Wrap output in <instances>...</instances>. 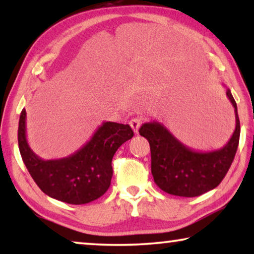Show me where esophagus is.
<instances>
[{"instance_id": "34e87169", "label": "esophagus", "mask_w": 254, "mask_h": 254, "mask_svg": "<svg viewBox=\"0 0 254 254\" xmlns=\"http://www.w3.org/2000/svg\"><path fill=\"white\" fill-rule=\"evenodd\" d=\"M142 121H143V118L142 117H135V118H133V119H130L129 125H130L131 129L134 130L135 134L138 133V129H140Z\"/></svg>"}]
</instances>
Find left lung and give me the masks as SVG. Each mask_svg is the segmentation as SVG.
Masks as SVG:
<instances>
[{
    "mask_svg": "<svg viewBox=\"0 0 254 254\" xmlns=\"http://www.w3.org/2000/svg\"><path fill=\"white\" fill-rule=\"evenodd\" d=\"M227 96L235 109L236 128L228 143L218 150L195 151L177 140L162 124L142 125L138 133L150 144L151 173L162 190L177 196H199L223 180L234 162L241 135L237 104L229 89Z\"/></svg>",
    "mask_w": 254,
    "mask_h": 254,
    "instance_id": "left-lung-1",
    "label": "left lung"
}]
</instances>
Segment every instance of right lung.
Instances as JSON below:
<instances>
[{
    "instance_id": "1",
    "label": "right lung",
    "mask_w": 254,
    "mask_h": 254,
    "mask_svg": "<svg viewBox=\"0 0 254 254\" xmlns=\"http://www.w3.org/2000/svg\"><path fill=\"white\" fill-rule=\"evenodd\" d=\"M133 136L129 125L103 123L79 150L68 157L44 161L26 141V111L19 117L18 147L27 171L45 194L70 204L91 202L109 190L113 156Z\"/></svg>"
}]
</instances>
